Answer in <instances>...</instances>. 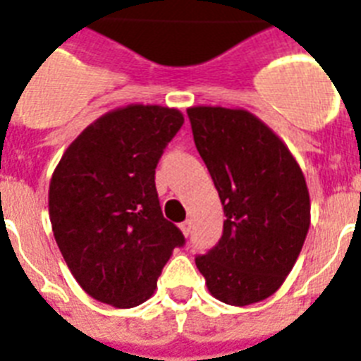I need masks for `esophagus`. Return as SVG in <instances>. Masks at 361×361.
Returning <instances> with one entry per match:
<instances>
[{
    "label": "esophagus",
    "instance_id": "esophagus-1",
    "mask_svg": "<svg viewBox=\"0 0 361 361\" xmlns=\"http://www.w3.org/2000/svg\"><path fill=\"white\" fill-rule=\"evenodd\" d=\"M180 231H183V234L186 238L190 236V234H192V221H188V219H186V221L180 223Z\"/></svg>",
    "mask_w": 361,
    "mask_h": 361
}]
</instances>
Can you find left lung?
I'll return each mask as SVG.
<instances>
[{"label":"left lung","instance_id":"1","mask_svg":"<svg viewBox=\"0 0 361 361\" xmlns=\"http://www.w3.org/2000/svg\"><path fill=\"white\" fill-rule=\"evenodd\" d=\"M188 118L225 212L223 236L195 266L217 300L260 302L290 275L308 234L305 175L284 142L247 110L192 106Z\"/></svg>","mask_w":361,"mask_h":361}]
</instances>
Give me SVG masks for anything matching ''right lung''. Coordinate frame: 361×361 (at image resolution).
<instances>
[{
  "mask_svg": "<svg viewBox=\"0 0 361 361\" xmlns=\"http://www.w3.org/2000/svg\"><path fill=\"white\" fill-rule=\"evenodd\" d=\"M180 110L129 105L88 125L64 151L49 183L56 245L86 293L134 308L157 279L183 232L162 216L154 169L183 127Z\"/></svg>",
  "mask_w": 361,
  "mask_h": 361,
  "instance_id": "right-lung-1",
  "label": "right lung"
}]
</instances>
